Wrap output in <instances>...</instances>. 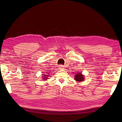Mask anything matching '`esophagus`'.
I'll return each mask as SVG.
<instances>
[{
    "label": "esophagus",
    "mask_w": 122,
    "mask_h": 122,
    "mask_svg": "<svg viewBox=\"0 0 122 122\" xmlns=\"http://www.w3.org/2000/svg\"><path fill=\"white\" fill-rule=\"evenodd\" d=\"M59 69H60V70H61V69H64V66H62V65H60L59 66Z\"/></svg>",
    "instance_id": "obj_1"
}]
</instances>
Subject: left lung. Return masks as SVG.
<instances>
[{"mask_svg":"<svg viewBox=\"0 0 122 122\" xmlns=\"http://www.w3.org/2000/svg\"><path fill=\"white\" fill-rule=\"evenodd\" d=\"M75 79L77 81H82L84 79L83 75L81 73H77L75 76Z\"/></svg>","mask_w":122,"mask_h":122,"instance_id":"left-lung-1","label":"left lung"}]
</instances>
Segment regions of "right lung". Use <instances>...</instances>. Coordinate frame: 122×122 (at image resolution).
I'll use <instances>...</instances> for the list:
<instances>
[{"label": "right lung", "mask_w": 122, "mask_h": 122, "mask_svg": "<svg viewBox=\"0 0 122 122\" xmlns=\"http://www.w3.org/2000/svg\"><path fill=\"white\" fill-rule=\"evenodd\" d=\"M45 75H44V76H45ZM46 78H44V79H46Z\"/></svg>", "instance_id": "obj_1"}]
</instances>
